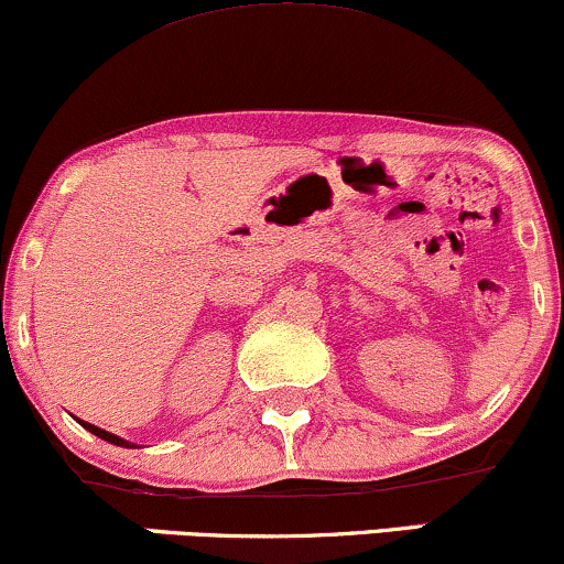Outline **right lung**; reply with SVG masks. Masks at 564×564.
I'll return each mask as SVG.
<instances>
[{
    "label": "right lung",
    "instance_id": "1",
    "mask_svg": "<svg viewBox=\"0 0 564 564\" xmlns=\"http://www.w3.org/2000/svg\"><path fill=\"white\" fill-rule=\"evenodd\" d=\"M80 423H83V429H88L90 434H96V436H99V440H104V442H112V444H117V447H130L128 442L120 440V436L109 434V431H104V429H99V426H90V423H86V421H80Z\"/></svg>",
    "mask_w": 564,
    "mask_h": 564
}]
</instances>
